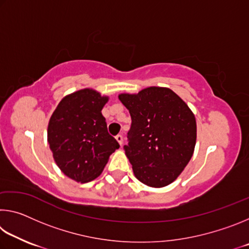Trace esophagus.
Masks as SVG:
<instances>
[{"label":"esophagus","instance_id":"obj_1","mask_svg":"<svg viewBox=\"0 0 249 249\" xmlns=\"http://www.w3.org/2000/svg\"><path fill=\"white\" fill-rule=\"evenodd\" d=\"M115 138H116L117 142H119V144L122 146V144H123V136H122V135H117V136H115Z\"/></svg>","mask_w":249,"mask_h":249}]
</instances>
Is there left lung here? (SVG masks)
Wrapping results in <instances>:
<instances>
[{
	"label": "left lung",
	"mask_w": 249,
	"mask_h": 249,
	"mask_svg": "<svg viewBox=\"0 0 249 249\" xmlns=\"http://www.w3.org/2000/svg\"><path fill=\"white\" fill-rule=\"evenodd\" d=\"M119 98L132 119L124 150L135 177L154 188L171 183L195 150L196 123L191 109L167 88L150 87Z\"/></svg>",
	"instance_id": "8db88e82"
}]
</instances>
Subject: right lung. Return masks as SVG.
<instances>
[{
    "mask_svg": "<svg viewBox=\"0 0 249 249\" xmlns=\"http://www.w3.org/2000/svg\"><path fill=\"white\" fill-rule=\"evenodd\" d=\"M107 100L94 90H80L62 99L50 117L48 144L54 161L78 182L99 177L109 155L120 148L101 112Z\"/></svg>",
    "mask_w": 249,
    "mask_h": 249,
    "instance_id": "right-lung-1",
    "label": "right lung"
}]
</instances>
